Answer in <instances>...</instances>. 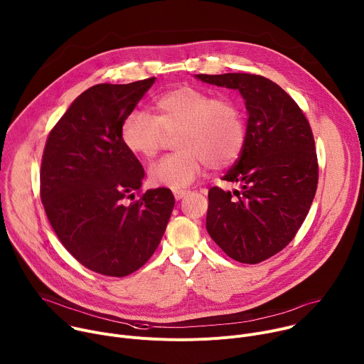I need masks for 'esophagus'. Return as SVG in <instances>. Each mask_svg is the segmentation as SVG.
<instances>
[{
	"mask_svg": "<svg viewBox=\"0 0 364 364\" xmlns=\"http://www.w3.org/2000/svg\"><path fill=\"white\" fill-rule=\"evenodd\" d=\"M188 194H190L188 190H176V191H174L176 200H181L183 197H186V196H188Z\"/></svg>",
	"mask_w": 364,
	"mask_h": 364,
	"instance_id": "34e87169",
	"label": "esophagus"
}]
</instances>
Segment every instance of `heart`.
<instances>
[{"mask_svg": "<svg viewBox=\"0 0 364 364\" xmlns=\"http://www.w3.org/2000/svg\"><path fill=\"white\" fill-rule=\"evenodd\" d=\"M177 152L148 168L154 186L180 190L209 166L223 170L237 161L246 142V119L239 100L194 87L178 86L154 102V117L131 112L121 125V141L139 159L149 160L174 136Z\"/></svg>", "mask_w": 364, "mask_h": 364, "instance_id": "obj_1", "label": "heart"}]
</instances>
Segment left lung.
Masks as SVG:
<instances>
[{"mask_svg":"<svg viewBox=\"0 0 364 364\" xmlns=\"http://www.w3.org/2000/svg\"><path fill=\"white\" fill-rule=\"evenodd\" d=\"M205 83L237 89L246 100L243 151L222 180L240 190H209L205 229L240 264L281 252L304 223L318 184L313 129L296 102L275 82L249 73L197 75Z\"/></svg>","mask_w":364,"mask_h":364,"instance_id":"obj_1","label":"left lung"}]
</instances>
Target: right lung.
I'll return each instance as SVG.
<instances>
[{
	"instance_id": "obj_1",
	"label": "right lung",
	"mask_w": 364,
	"mask_h": 364,
	"mask_svg": "<svg viewBox=\"0 0 364 364\" xmlns=\"http://www.w3.org/2000/svg\"><path fill=\"white\" fill-rule=\"evenodd\" d=\"M154 82L89 87L44 145L40 197L47 219L76 261L100 275L122 278L145 265L174 207L168 188L139 190L144 168L121 141L124 119ZM127 198L136 200L127 205Z\"/></svg>"
}]
</instances>
